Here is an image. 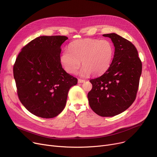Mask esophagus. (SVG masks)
<instances>
[{"instance_id": "1", "label": "esophagus", "mask_w": 157, "mask_h": 157, "mask_svg": "<svg viewBox=\"0 0 157 157\" xmlns=\"http://www.w3.org/2000/svg\"><path fill=\"white\" fill-rule=\"evenodd\" d=\"M85 81V80H83V79H78V83H84Z\"/></svg>"}]
</instances>
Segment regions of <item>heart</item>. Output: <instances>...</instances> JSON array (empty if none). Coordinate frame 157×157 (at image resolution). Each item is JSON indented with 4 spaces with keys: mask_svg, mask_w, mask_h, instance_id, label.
<instances>
[{
    "mask_svg": "<svg viewBox=\"0 0 157 157\" xmlns=\"http://www.w3.org/2000/svg\"><path fill=\"white\" fill-rule=\"evenodd\" d=\"M114 55V48L108 40L84 39L74 40L69 46V51H64L60 60L65 71L76 74L81 65V76L91 74L98 76L109 67Z\"/></svg>",
    "mask_w": 157,
    "mask_h": 157,
    "instance_id": "heart-1",
    "label": "heart"
}]
</instances>
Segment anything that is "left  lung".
Segmentation results:
<instances>
[{
  "label": "left lung",
  "mask_w": 157,
  "mask_h": 157,
  "mask_svg": "<svg viewBox=\"0 0 157 157\" xmlns=\"http://www.w3.org/2000/svg\"><path fill=\"white\" fill-rule=\"evenodd\" d=\"M103 36L111 39L114 55L109 69L101 76L90 79L92 88L88 94L90 108L103 117L116 116L134 102L142 72V62L135 46L120 36Z\"/></svg>",
  "instance_id": "8db88e82"
}]
</instances>
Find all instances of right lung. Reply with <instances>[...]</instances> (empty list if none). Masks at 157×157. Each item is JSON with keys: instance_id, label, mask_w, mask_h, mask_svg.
<instances>
[{"instance_id": "right-lung-1", "label": "right lung", "mask_w": 157, "mask_h": 157, "mask_svg": "<svg viewBox=\"0 0 157 157\" xmlns=\"http://www.w3.org/2000/svg\"><path fill=\"white\" fill-rule=\"evenodd\" d=\"M63 36H40L25 46L16 58L13 75L19 99L29 112L52 118L64 109L70 88L78 79L66 72L60 60Z\"/></svg>"}]
</instances>
